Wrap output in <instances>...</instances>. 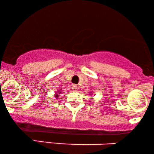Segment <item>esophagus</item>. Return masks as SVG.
<instances>
[{
    "mask_svg": "<svg viewBox=\"0 0 154 154\" xmlns=\"http://www.w3.org/2000/svg\"><path fill=\"white\" fill-rule=\"evenodd\" d=\"M72 90H74V91H75V90L77 89V86L76 85H72Z\"/></svg>",
    "mask_w": 154,
    "mask_h": 154,
    "instance_id": "34e87169",
    "label": "esophagus"
}]
</instances>
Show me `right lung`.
Listing matches in <instances>:
<instances>
[{
    "label": "right lung",
    "instance_id": "1",
    "mask_svg": "<svg viewBox=\"0 0 154 154\" xmlns=\"http://www.w3.org/2000/svg\"><path fill=\"white\" fill-rule=\"evenodd\" d=\"M59 93H60V92H59ZM55 96H56V98H58V97H59V95H58L57 93H56V95H55Z\"/></svg>",
    "mask_w": 154,
    "mask_h": 154
}]
</instances>
